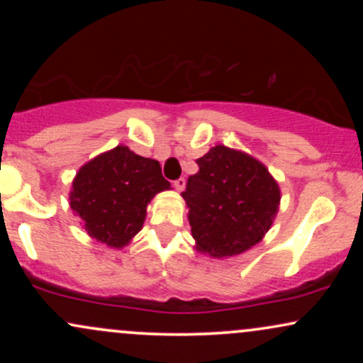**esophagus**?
I'll return each instance as SVG.
<instances>
[{
  "mask_svg": "<svg viewBox=\"0 0 363 363\" xmlns=\"http://www.w3.org/2000/svg\"><path fill=\"white\" fill-rule=\"evenodd\" d=\"M174 187H176L179 193H181V191H184V187H186V179L181 177V179H177V181H174Z\"/></svg>",
  "mask_w": 363,
  "mask_h": 363,
  "instance_id": "34e87169",
  "label": "esophagus"
}]
</instances>
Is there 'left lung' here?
Listing matches in <instances>:
<instances>
[{"mask_svg": "<svg viewBox=\"0 0 363 363\" xmlns=\"http://www.w3.org/2000/svg\"><path fill=\"white\" fill-rule=\"evenodd\" d=\"M196 162L199 170L181 194L196 251L227 259L259 244L280 208L277 179L257 158L225 145Z\"/></svg>", "mask_w": 363, "mask_h": 363, "instance_id": "8db88e82", "label": "left lung"}]
</instances>
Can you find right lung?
<instances>
[{
    "label": "right lung",
    "instance_id": "right-lung-1",
    "mask_svg": "<svg viewBox=\"0 0 363 363\" xmlns=\"http://www.w3.org/2000/svg\"><path fill=\"white\" fill-rule=\"evenodd\" d=\"M167 189L157 160L118 145L78 169L69 206L91 239L123 249L143 228L150 201Z\"/></svg>",
    "mask_w": 363,
    "mask_h": 363
}]
</instances>
